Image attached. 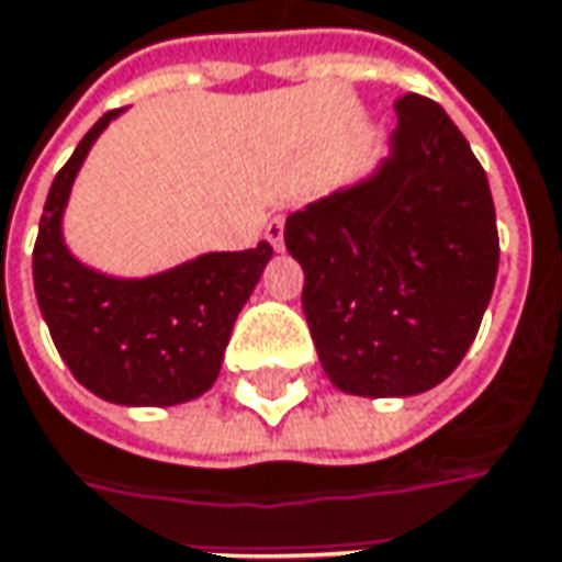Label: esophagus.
Wrapping results in <instances>:
<instances>
[{
    "instance_id": "34e87169",
    "label": "esophagus",
    "mask_w": 562,
    "mask_h": 562,
    "mask_svg": "<svg viewBox=\"0 0 562 562\" xmlns=\"http://www.w3.org/2000/svg\"><path fill=\"white\" fill-rule=\"evenodd\" d=\"M282 228H285V215H273L267 222V241L277 250H282Z\"/></svg>"
}]
</instances>
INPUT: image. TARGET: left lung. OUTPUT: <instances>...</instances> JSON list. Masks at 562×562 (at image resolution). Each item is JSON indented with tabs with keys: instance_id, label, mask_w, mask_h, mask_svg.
Masks as SVG:
<instances>
[{
	"instance_id": "left-lung-1",
	"label": "left lung",
	"mask_w": 562,
	"mask_h": 562,
	"mask_svg": "<svg viewBox=\"0 0 562 562\" xmlns=\"http://www.w3.org/2000/svg\"><path fill=\"white\" fill-rule=\"evenodd\" d=\"M394 111V158L379 175L285 222L317 359L362 397L446 381L477 337L499 270L496 210L468 139L423 94H401Z\"/></svg>"
}]
</instances>
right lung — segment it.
I'll use <instances>...</instances> for the list:
<instances>
[{
    "label": "right lung",
    "mask_w": 562,
    "mask_h": 562,
    "mask_svg": "<svg viewBox=\"0 0 562 562\" xmlns=\"http://www.w3.org/2000/svg\"><path fill=\"white\" fill-rule=\"evenodd\" d=\"M108 111L53 178L34 245V292L69 372L111 404L171 407L213 387L232 324L273 248L203 254L149 280H111L69 257L59 215Z\"/></svg>",
    "instance_id": "1"
}]
</instances>
